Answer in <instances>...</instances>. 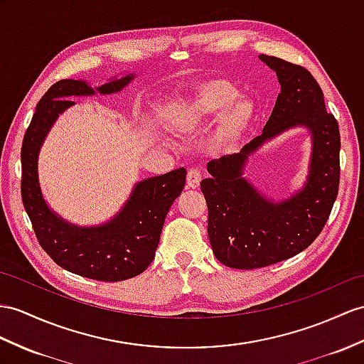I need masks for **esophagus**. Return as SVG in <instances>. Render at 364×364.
<instances>
[{
  "label": "esophagus",
  "instance_id": "obj_1",
  "mask_svg": "<svg viewBox=\"0 0 364 364\" xmlns=\"http://www.w3.org/2000/svg\"><path fill=\"white\" fill-rule=\"evenodd\" d=\"M200 179H202V176H200L199 168H194V166L190 168L188 173H187V185H188V188L196 190L199 187Z\"/></svg>",
  "mask_w": 364,
  "mask_h": 364
}]
</instances>
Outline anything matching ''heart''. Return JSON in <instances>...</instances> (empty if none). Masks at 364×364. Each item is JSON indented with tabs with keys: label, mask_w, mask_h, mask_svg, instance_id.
I'll return each instance as SVG.
<instances>
[{
	"label": "heart",
	"mask_w": 364,
	"mask_h": 364,
	"mask_svg": "<svg viewBox=\"0 0 364 364\" xmlns=\"http://www.w3.org/2000/svg\"><path fill=\"white\" fill-rule=\"evenodd\" d=\"M237 95L236 87L228 83L218 82L203 86L187 103L177 106L173 112V122L176 125H185L225 111L219 120L216 140L219 144H233L253 115L252 103L244 99L236 100Z\"/></svg>",
	"instance_id": "1"
}]
</instances>
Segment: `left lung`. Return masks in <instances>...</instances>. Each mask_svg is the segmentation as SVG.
Wrapping results in <instances>:
<instances>
[{
  "label": "left lung",
  "instance_id": "1",
  "mask_svg": "<svg viewBox=\"0 0 364 364\" xmlns=\"http://www.w3.org/2000/svg\"><path fill=\"white\" fill-rule=\"evenodd\" d=\"M259 58L281 85L270 119L241 151L210 161L211 176L200 182L213 253L227 267L242 270L286 261L307 249L329 219L340 185L338 122L327 112L320 85L303 66L264 54ZM295 126H306L313 137L308 182L286 201H269L242 177V168L265 141Z\"/></svg>",
  "mask_w": 364,
  "mask_h": 364
}]
</instances>
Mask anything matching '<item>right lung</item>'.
<instances>
[{
  "label": "right lung",
  "instance_id": "add662e5",
  "mask_svg": "<svg viewBox=\"0 0 364 364\" xmlns=\"http://www.w3.org/2000/svg\"><path fill=\"white\" fill-rule=\"evenodd\" d=\"M134 74L92 87L82 80H60L41 97L21 146V199L43 250L68 272L97 281L134 278L154 259L166 213L185 187L187 170L139 182L123 208L99 227L69 224L52 211L38 183V153L58 115L75 105L70 97L114 94Z\"/></svg>",
  "mask_w": 364,
  "mask_h": 364
}]
</instances>
